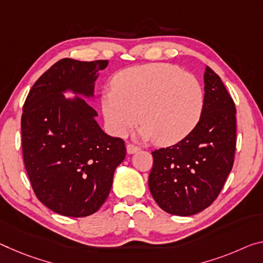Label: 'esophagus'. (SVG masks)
I'll use <instances>...</instances> for the list:
<instances>
[{"mask_svg": "<svg viewBox=\"0 0 263 263\" xmlns=\"http://www.w3.org/2000/svg\"><path fill=\"white\" fill-rule=\"evenodd\" d=\"M126 149H127L128 154H133V153H136L137 151H139V147L136 146V145H133V144H127Z\"/></svg>", "mask_w": 263, "mask_h": 263, "instance_id": "esophagus-1", "label": "esophagus"}]
</instances>
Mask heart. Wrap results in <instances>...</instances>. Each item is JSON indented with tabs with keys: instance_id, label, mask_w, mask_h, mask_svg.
Returning a JSON list of instances; mask_svg holds the SVG:
<instances>
[{
	"instance_id": "obj_1",
	"label": "heart",
	"mask_w": 263,
	"mask_h": 263,
	"mask_svg": "<svg viewBox=\"0 0 263 263\" xmlns=\"http://www.w3.org/2000/svg\"><path fill=\"white\" fill-rule=\"evenodd\" d=\"M112 85L114 89L102 96V107L110 131L118 137L126 135L139 119L141 138L172 145L186 138L202 115L201 84L178 66H132L117 73Z\"/></svg>"
}]
</instances>
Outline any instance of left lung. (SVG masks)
Returning a JSON list of instances; mask_svg holds the SVG:
<instances>
[{"instance_id":"obj_1","label":"left lung","mask_w":263,"mask_h":263,"mask_svg":"<svg viewBox=\"0 0 263 263\" xmlns=\"http://www.w3.org/2000/svg\"><path fill=\"white\" fill-rule=\"evenodd\" d=\"M203 82L205 104L194 130L176 145L152 152L149 191L161 210L173 215H193L211 206L234 162V101L210 66Z\"/></svg>"}]
</instances>
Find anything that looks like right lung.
Segmentation results:
<instances>
[{"mask_svg": "<svg viewBox=\"0 0 263 263\" xmlns=\"http://www.w3.org/2000/svg\"><path fill=\"white\" fill-rule=\"evenodd\" d=\"M107 64L63 58L37 79L24 102V166L36 197L61 215L83 218L97 212L126 156L124 140L104 133L89 103L63 96L71 90L92 97L97 73Z\"/></svg>", "mask_w": 263, "mask_h": 263, "instance_id": "obj_1", "label": "right lung"}]
</instances>
